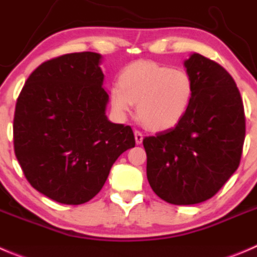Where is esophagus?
Instances as JSON below:
<instances>
[{
	"label": "esophagus",
	"mask_w": 257,
	"mask_h": 257,
	"mask_svg": "<svg viewBox=\"0 0 257 257\" xmlns=\"http://www.w3.org/2000/svg\"><path fill=\"white\" fill-rule=\"evenodd\" d=\"M134 137H136L137 144H141L143 142V133L141 131H134Z\"/></svg>",
	"instance_id": "1"
}]
</instances>
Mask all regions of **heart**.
<instances>
[{"mask_svg":"<svg viewBox=\"0 0 257 257\" xmlns=\"http://www.w3.org/2000/svg\"><path fill=\"white\" fill-rule=\"evenodd\" d=\"M195 85L179 69L139 60L123 69L119 86L110 90V104L119 114H128L138 104V118L148 129L164 132L178 125L191 106Z\"/></svg>","mask_w":257,"mask_h":257,"instance_id":"b5f03b06","label":"heart"}]
</instances>
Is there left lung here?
<instances>
[{
    "label": "left lung",
    "instance_id": "obj_1",
    "mask_svg": "<svg viewBox=\"0 0 257 257\" xmlns=\"http://www.w3.org/2000/svg\"><path fill=\"white\" fill-rule=\"evenodd\" d=\"M195 94L173 129L146 137L147 178L159 198L196 205L217 193L235 173L245 141V111L232 76L200 54L184 61Z\"/></svg>",
    "mask_w": 257,
    "mask_h": 257
}]
</instances>
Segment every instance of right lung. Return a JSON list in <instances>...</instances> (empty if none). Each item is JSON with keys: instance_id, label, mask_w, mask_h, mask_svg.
I'll use <instances>...</instances> for the list:
<instances>
[{"instance_id": "1", "label": "right lung", "mask_w": 257, "mask_h": 257, "mask_svg": "<svg viewBox=\"0 0 257 257\" xmlns=\"http://www.w3.org/2000/svg\"><path fill=\"white\" fill-rule=\"evenodd\" d=\"M100 55L84 51L42 62L25 83L14 116V148L35 189L64 205L95 197L123 152L129 125L105 115Z\"/></svg>"}]
</instances>
